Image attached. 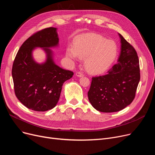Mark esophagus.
<instances>
[{
    "instance_id": "34e87169",
    "label": "esophagus",
    "mask_w": 155,
    "mask_h": 155,
    "mask_svg": "<svg viewBox=\"0 0 155 155\" xmlns=\"http://www.w3.org/2000/svg\"><path fill=\"white\" fill-rule=\"evenodd\" d=\"M76 76H78V77H79V78H81V77H83V76H84L83 74V73H81V72H76Z\"/></svg>"
}]
</instances>
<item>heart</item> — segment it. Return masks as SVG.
Listing matches in <instances>:
<instances>
[{
  "instance_id": "heart-1",
  "label": "heart",
  "mask_w": 155,
  "mask_h": 155,
  "mask_svg": "<svg viewBox=\"0 0 155 155\" xmlns=\"http://www.w3.org/2000/svg\"><path fill=\"white\" fill-rule=\"evenodd\" d=\"M118 54L116 43L98 34L80 36L66 49V55L72 61L84 58L86 70L91 74L106 71L115 61Z\"/></svg>"
}]
</instances>
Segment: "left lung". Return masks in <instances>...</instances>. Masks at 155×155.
<instances>
[{
	"label": "left lung",
	"mask_w": 155,
	"mask_h": 155,
	"mask_svg": "<svg viewBox=\"0 0 155 155\" xmlns=\"http://www.w3.org/2000/svg\"><path fill=\"white\" fill-rule=\"evenodd\" d=\"M121 43L118 62L105 74L93 77L87 97L98 111L115 112L134 99L140 81L139 62L134 48L119 33Z\"/></svg>",
	"instance_id": "left-lung-1"
}]
</instances>
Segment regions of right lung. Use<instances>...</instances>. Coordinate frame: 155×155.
I'll return each mask as SVG.
<instances>
[{"label": "right lung", "instance_id": "right-lung-1", "mask_svg": "<svg viewBox=\"0 0 155 155\" xmlns=\"http://www.w3.org/2000/svg\"><path fill=\"white\" fill-rule=\"evenodd\" d=\"M58 40L56 28L43 29L28 38L16 54L12 69L14 92L21 104L29 109L45 112L54 108L64 83L74 74L54 61L50 48L57 47ZM38 47L46 54V61L41 64L32 57V51Z\"/></svg>", "mask_w": 155, "mask_h": 155}]
</instances>
